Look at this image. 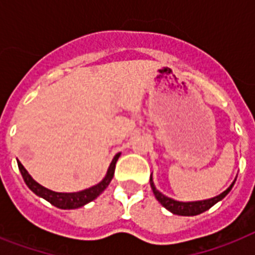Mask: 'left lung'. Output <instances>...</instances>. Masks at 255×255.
I'll return each mask as SVG.
<instances>
[{"mask_svg":"<svg viewBox=\"0 0 255 255\" xmlns=\"http://www.w3.org/2000/svg\"><path fill=\"white\" fill-rule=\"evenodd\" d=\"M149 182H151V188L152 190H153V194H155L156 200H157L165 209L169 210L170 213L177 214V216H197V214H201L204 213V212H206L208 209H210V208L213 205H216L218 201H221L222 198L226 197V194L229 193L230 190H232V188H233L236 180L230 184V186L228 189L224 190L222 193H220L218 196H216V197L208 198V200H201V201L188 202L173 200V198L168 197V196L161 193L160 190L156 189L155 182H153V178H152V174L151 178H149Z\"/></svg>","mask_w":255,"mask_h":255,"instance_id":"1","label":"left lung"}]
</instances>
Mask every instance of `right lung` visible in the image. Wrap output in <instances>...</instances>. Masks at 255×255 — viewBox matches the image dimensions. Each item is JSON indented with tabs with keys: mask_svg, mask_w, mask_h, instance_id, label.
<instances>
[{
	"mask_svg": "<svg viewBox=\"0 0 255 255\" xmlns=\"http://www.w3.org/2000/svg\"><path fill=\"white\" fill-rule=\"evenodd\" d=\"M119 156L120 153H116L114 156V159H112L111 164H110V167L107 169V173H106V176H104L102 181L98 182L96 185L90 186L87 189L79 190V192H73V193H63V192H54V190L47 189L45 186H42L41 184H38L30 176L29 172L25 169V167L19 161H17V163L18 168H19V172H21L22 177H23V181L26 182V185L29 186V189L33 190L37 196L45 198L46 201H49L51 205L57 206L59 209H78L81 206H85L88 202L94 201L110 185V182H111L112 177H114L115 164L118 161V159H119Z\"/></svg>",
	"mask_w": 255,
	"mask_h": 255,
	"instance_id": "right-lung-1",
	"label": "right lung"
}]
</instances>
